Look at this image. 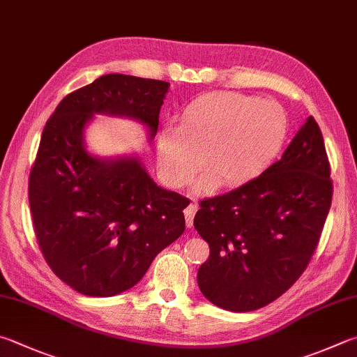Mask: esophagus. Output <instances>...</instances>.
<instances>
[{
	"mask_svg": "<svg viewBox=\"0 0 357 357\" xmlns=\"http://www.w3.org/2000/svg\"><path fill=\"white\" fill-rule=\"evenodd\" d=\"M197 211H198V204H197V203H190V204L187 206L185 209H184L185 223H187V226H189V228H190V226L193 225V217H195Z\"/></svg>",
	"mask_w": 357,
	"mask_h": 357,
	"instance_id": "esophagus-1",
	"label": "esophagus"
}]
</instances>
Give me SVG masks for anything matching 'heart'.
<instances>
[{"label": "heart", "mask_w": 357, "mask_h": 357, "mask_svg": "<svg viewBox=\"0 0 357 357\" xmlns=\"http://www.w3.org/2000/svg\"><path fill=\"white\" fill-rule=\"evenodd\" d=\"M287 129V114L276 101L234 92L201 96L184 109L178 128L162 132L160 172L168 184L183 187L204 162L209 173L199 190L248 183L276 159Z\"/></svg>", "instance_id": "1"}]
</instances>
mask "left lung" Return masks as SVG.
<instances>
[{
	"mask_svg": "<svg viewBox=\"0 0 357 357\" xmlns=\"http://www.w3.org/2000/svg\"><path fill=\"white\" fill-rule=\"evenodd\" d=\"M331 167L314 116L281 160L257 178L199 203L193 226L209 243L198 270L201 294L231 312L264 307L310 262L333 199Z\"/></svg>",
	"mask_w": 357,
	"mask_h": 357,
	"instance_id": "8db88e82",
	"label": "left lung"
}]
</instances>
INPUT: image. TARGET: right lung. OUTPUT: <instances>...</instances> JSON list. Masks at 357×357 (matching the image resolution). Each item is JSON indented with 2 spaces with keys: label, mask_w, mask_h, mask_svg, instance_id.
<instances>
[{
  "label": "right lung",
  "mask_w": 357,
  "mask_h": 357,
  "mask_svg": "<svg viewBox=\"0 0 357 357\" xmlns=\"http://www.w3.org/2000/svg\"><path fill=\"white\" fill-rule=\"evenodd\" d=\"M170 84L111 73L68 93L43 128L29 173L37 243L54 275L87 296L135 286L153 259L185 229L179 193L159 187L137 158L89 154L93 114L134 119L156 135Z\"/></svg>",
  "instance_id": "1"
}]
</instances>
